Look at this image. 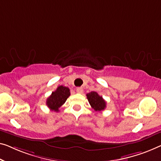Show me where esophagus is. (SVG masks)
Instances as JSON below:
<instances>
[{
	"mask_svg": "<svg viewBox=\"0 0 161 161\" xmlns=\"http://www.w3.org/2000/svg\"><path fill=\"white\" fill-rule=\"evenodd\" d=\"M83 88L82 87H77L76 88V92L80 93V94H81L83 92Z\"/></svg>",
	"mask_w": 161,
	"mask_h": 161,
	"instance_id": "34e87169",
	"label": "esophagus"
}]
</instances>
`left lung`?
<instances>
[{"label": "left lung", "mask_w": 161, "mask_h": 161, "mask_svg": "<svg viewBox=\"0 0 161 161\" xmlns=\"http://www.w3.org/2000/svg\"><path fill=\"white\" fill-rule=\"evenodd\" d=\"M87 97L91 107L95 110V111H103L106 107V102L103 98L102 96H100L96 92H91L87 93Z\"/></svg>", "instance_id": "left-lung-1"}]
</instances>
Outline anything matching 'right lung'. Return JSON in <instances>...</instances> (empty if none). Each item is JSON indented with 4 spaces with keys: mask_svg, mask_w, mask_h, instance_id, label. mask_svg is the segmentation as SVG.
<instances>
[{
    "mask_svg": "<svg viewBox=\"0 0 161 161\" xmlns=\"http://www.w3.org/2000/svg\"><path fill=\"white\" fill-rule=\"evenodd\" d=\"M70 96V90L63 85L58 87L56 91L52 92L47 97L46 105L47 107L54 111H59L58 108L66 101L67 98Z\"/></svg>",
    "mask_w": 161,
    "mask_h": 161,
    "instance_id": "1",
    "label": "right lung"
}]
</instances>
